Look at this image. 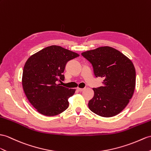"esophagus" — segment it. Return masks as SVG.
Returning a JSON list of instances; mask_svg holds the SVG:
<instances>
[{
	"mask_svg": "<svg viewBox=\"0 0 151 151\" xmlns=\"http://www.w3.org/2000/svg\"><path fill=\"white\" fill-rule=\"evenodd\" d=\"M77 90H78V91H83L84 89V88H77Z\"/></svg>",
	"mask_w": 151,
	"mask_h": 151,
	"instance_id": "esophagus-1",
	"label": "esophagus"
}]
</instances>
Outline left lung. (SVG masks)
<instances>
[{"mask_svg": "<svg viewBox=\"0 0 151 151\" xmlns=\"http://www.w3.org/2000/svg\"><path fill=\"white\" fill-rule=\"evenodd\" d=\"M81 55L92 65L95 76L104 79L103 86L93 88L94 96L88 102V107L101 116L116 115L133 97L136 84L133 63L120 51L108 46L86 51Z\"/></svg>", "mask_w": 151, "mask_h": 151, "instance_id": "obj_1", "label": "left lung"}]
</instances>
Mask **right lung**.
I'll return each mask as SVG.
<instances>
[{
	"label": "right lung",
	"mask_w": 151,
	"mask_h": 151,
	"mask_svg": "<svg viewBox=\"0 0 151 151\" xmlns=\"http://www.w3.org/2000/svg\"><path fill=\"white\" fill-rule=\"evenodd\" d=\"M78 56L72 51L52 45L28 59L24 67L22 86L29 101L40 113L55 116L68 108V99L76 90L58 83L65 79L63 73L68 61Z\"/></svg>",
	"instance_id": "obj_1"
}]
</instances>
